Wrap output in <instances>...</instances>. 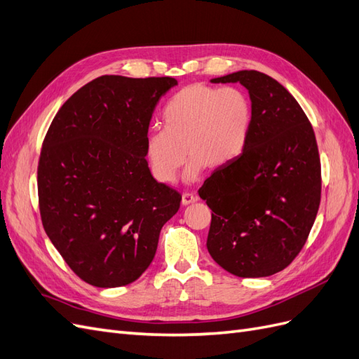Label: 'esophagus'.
Segmentation results:
<instances>
[{"label": "esophagus", "mask_w": 359, "mask_h": 359, "mask_svg": "<svg viewBox=\"0 0 359 359\" xmlns=\"http://www.w3.org/2000/svg\"><path fill=\"white\" fill-rule=\"evenodd\" d=\"M182 205H190V203H194L198 202V196L194 193H190V191H186L182 194V199H181Z\"/></svg>", "instance_id": "34e87169"}]
</instances>
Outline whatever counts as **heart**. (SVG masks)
<instances>
[{"mask_svg": "<svg viewBox=\"0 0 359 359\" xmlns=\"http://www.w3.org/2000/svg\"><path fill=\"white\" fill-rule=\"evenodd\" d=\"M163 128L151 130L145 156L160 182H173L190 154L184 180L196 181L210 166H231L247 149L253 128L248 95L235 86L191 83L173 94L161 112Z\"/></svg>", "mask_w": 359, "mask_h": 359, "instance_id": "1", "label": "heart"}]
</instances>
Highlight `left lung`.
<instances>
[{
	"label": "left lung",
	"mask_w": 359,
	"mask_h": 359,
	"mask_svg": "<svg viewBox=\"0 0 359 359\" xmlns=\"http://www.w3.org/2000/svg\"><path fill=\"white\" fill-rule=\"evenodd\" d=\"M214 83L248 90L253 128L247 149L199 189L210 206L206 247L227 273L268 277L306 244L320 203V158L313 127L293 95L271 76L241 70Z\"/></svg>",
	"instance_id": "8db88e82"
}]
</instances>
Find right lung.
<instances>
[{"mask_svg":"<svg viewBox=\"0 0 359 359\" xmlns=\"http://www.w3.org/2000/svg\"><path fill=\"white\" fill-rule=\"evenodd\" d=\"M177 79L104 74L61 106L43 140V227L73 273L95 287L133 283L153 262L181 194L151 175V116Z\"/></svg>","mask_w":359,"mask_h":359,"instance_id":"obj_1","label":"right lung"}]
</instances>
